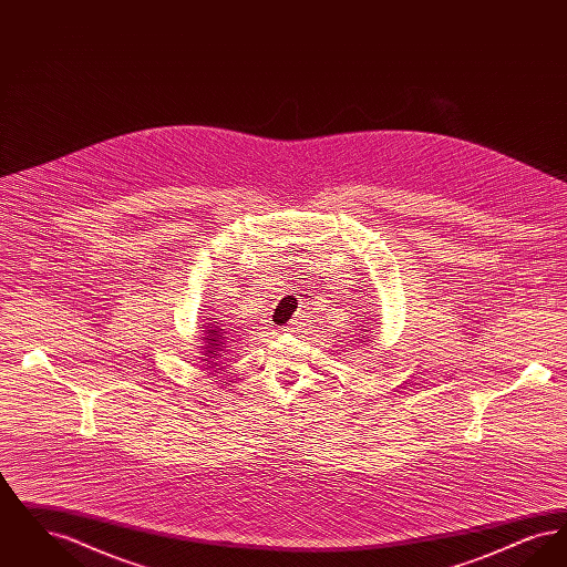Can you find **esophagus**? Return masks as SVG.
Returning a JSON list of instances; mask_svg holds the SVG:
<instances>
[{
    "label": "esophagus",
    "instance_id": "esophagus-1",
    "mask_svg": "<svg viewBox=\"0 0 567 567\" xmlns=\"http://www.w3.org/2000/svg\"><path fill=\"white\" fill-rule=\"evenodd\" d=\"M297 329V323H291L289 324V327H287V329H285V331H296Z\"/></svg>",
    "mask_w": 567,
    "mask_h": 567
}]
</instances>
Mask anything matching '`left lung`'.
Masks as SVG:
<instances>
[{
	"label": "left lung",
	"instance_id": "8db88e82",
	"mask_svg": "<svg viewBox=\"0 0 567 567\" xmlns=\"http://www.w3.org/2000/svg\"><path fill=\"white\" fill-rule=\"evenodd\" d=\"M363 327V324H361ZM361 333H365V336H359L357 340H359V344H363V342H368V333H370V327L368 329H361Z\"/></svg>",
	"mask_w": 567,
	"mask_h": 567
}]
</instances>
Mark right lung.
Wrapping results in <instances>:
<instances>
[{"label": "right lung", "mask_w": 567, "mask_h": 567, "mask_svg": "<svg viewBox=\"0 0 567 567\" xmlns=\"http://www.w3.org/2000/svg\"><path fill=\"white\" fill-rule=\"evenodd\" d=\"M202 338L199 340H204L202 342V347H197V351L202 352V361H206V363H210V365H218V359H223V354H225V338H223V333H225V329H220V324H216V321L213 323H204L202 327Z\"/></svg>", "instance_id": "1"}]
</instances>
